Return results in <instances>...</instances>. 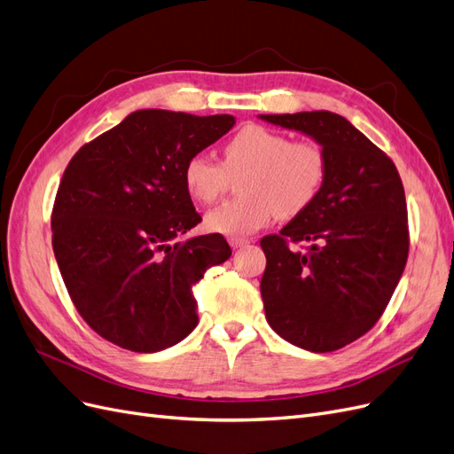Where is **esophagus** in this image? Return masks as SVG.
Here are the masks:
<instances>
[{"instance_id": "34e87169", "label": "esophagus", "mask_w": 454, "mask_h": 454, "mask_svg": "<svg viewBox=\"0 0 454 454\" xmlns=\"http://www.w3.org/2000/svg\"><path fill=\"white\" fill-rule=\"evenodd\" d=\"M228 243H230L231 248H241V247L248 245V239H243V238H230Z\"/></svg>"}]
</instances>
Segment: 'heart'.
<instances>
[{"instance_id":"heart-1","label":"heart","mask_w":454,"mask_h":454,"mask_svg":"<svg viewBox=\"0 0 454 454\" xmlns=\"http://www.w3.org/2000/svg\"><path fill=\"white\" fill-rule=\"evenodd\" d=\"M326 154L317 143L292 139L260 124H247L224 145V164L194 154L183 179L190 198L213 203L230 175L241 173V198L224 201L206 216L215 233L245 238L268 226L275 215L296 216L311 206L326 179Z\"/></svg>"}]
</instances>
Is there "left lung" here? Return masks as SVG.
Here are the masks:
<instances>
[{
    "instance_id": "left-lung-1",
    "label": "left lung",
    "mask_w": 454,
    "mask_h": 454,
    "mask_svg": "<svg viewBox=\"0 0 454 454\" xmlns=\"http://www.w3.org/2000/svg\"><path fill=\"white\" fill-rule=\"evenodd\" d=\"M258 119L300 131L326 154L315 201L279 236L260 241V292L275 333L311 353H330L373 328L400 283L409 253L403 184L392 160L341 114ZM288 240L309 242L308 253L292 252Z\"/></svg>"
}]
</instances>
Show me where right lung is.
I'll return each instance as SVG.
<instances>
[{
  "label": "right lung",
  "mask_w": 454,
  "mask_h": 454,
  "mask_svg": "<svg viewBox=\"0 0 454 454\" xmlns=\"http://www.w3.org/2000/svg\"><path fill=\"white\" fill-rule=\"evenodd\" d=\"M233 124L231 114L139 109L71 158L52 248L73 303L101 338L158 353L196 328L192 288L231 248L221 233L175 241L201 223L183 171Z\"/></svg>",
  "instance_id": "add662e5"
}]
</instances>
